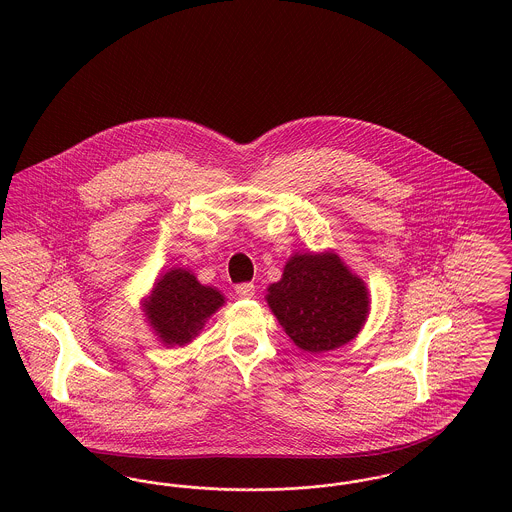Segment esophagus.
Here are the masks:
<instances>
[{"label": "esophagus", "instance_id": "1", "mask_svg": "<svg viewBox=\"0 0 512 512\" xmlns=\"http://www.w3.org/2000/svg\"><path fill=\"white\" fill-rule=\"evenodd\" d=\"M234 290H236V293H238L240 297L249 299V297L255 295V284H253V282H242V284H236Z\"/></svg>", "mask_w": 512, "mask_h": 512}]
</instances>
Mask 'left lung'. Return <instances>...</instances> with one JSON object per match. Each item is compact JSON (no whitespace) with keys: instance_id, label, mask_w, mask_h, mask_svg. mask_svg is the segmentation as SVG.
<instances>
[{"instance_id":"8db88e82","label":"left lung","mask_w":512,"mask_h":512,"mask_svg":"<svg viewBox=\"0 0 512 512\" xmlns=\"http://www.w3.org/2000/svg\"><path fill=\"white\" fill-rule=\"evenodd\" d=\"M267 301L293 343L309 353L353 340L368 315L363 280L334 253L293 255Z\"/></svg>"}]
</instances>
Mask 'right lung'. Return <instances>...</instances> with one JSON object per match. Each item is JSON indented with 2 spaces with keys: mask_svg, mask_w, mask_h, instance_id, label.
<instances>
[{
  "mask_svg": "<svg viewBox=\"0 0 512 512\" xmlns=\"http://www.w3.org/2000/svg\"><path fill=\"white\" fill-rule=\"evenodd\" d=\"M224 297L209 286H201L184 268L169 270L146 301L149 326L167 345H184L197 336Z\"/></svg>",
  "mask_w": 512,
  "mask_h": 512,
  "instance_id": "add662e5",
  "label": "right lung"
}]
</instances>
